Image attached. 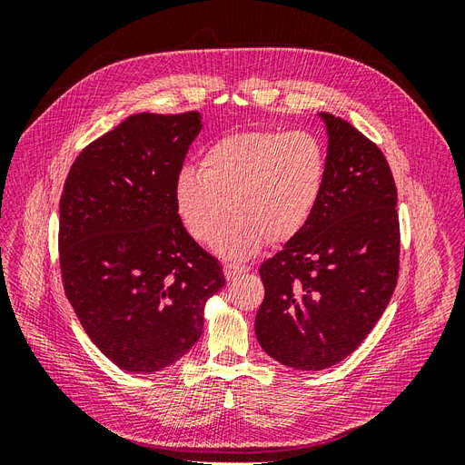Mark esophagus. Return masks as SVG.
I'll return each mask as SVG.
<instances>
[{"instance_id": "34e87169", "label": "esophagus", "mask_w": 465, "mask_h": 465, "mask_svg": "<svg viewBox=\"0 0 465 465\" xmlns=\"http://www.w3.org/2000/svg\"><path fill=\"white\" fill-rule=\"evenodd\" d=\"M248 270H250L248 265H241V263H227V265H224V277H227L229 281H232L234 277L246 273Z\"/></svg>"}]
</instances>
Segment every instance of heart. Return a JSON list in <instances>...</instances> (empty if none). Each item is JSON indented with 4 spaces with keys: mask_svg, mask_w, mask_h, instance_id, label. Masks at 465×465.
<instances>
[{
    "mask_svg": "<svg viewBox=\"0 0 465 465\" xmlns=\"http://www.w3.org/2000/svg\"><path fill=\"white\" fill-rule=\"evenodd\" d=\"M330 176L322 139L304 130H254L211 143L200 171L182 168L174 180V211L202 244L217 238L229 258H246L265 242L285 244L312 221Z\"/></svg>",
    "mask_w": 465,
    "mask_h": 465,
    "instance_id": "b5f03b06",
    "label": "heart"
}]
</instances>
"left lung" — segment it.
Instances as JSON below:
<instances>
[{
    "label": "left lung",
    "mask_w": 465,
    "mask_h": 465,
    "mask_svg": "<svg viewBox=\"0 0 465 465\" xmlns=\"http://www.w3.org/2000/svg\"><path fill=\"white\" fill-rule=\"evenodd\" d=\"M320 116L330 135L326 192L308 227L260 265L258 341L299 371L353 353L400 275L398 190L384 153L347 120Z\"/></svg>",
    "instance_id": "obj_1"
}]
</instances>
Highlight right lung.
<instances>
[{"label":"right lung","instance_id":"obj_1","mask_svg":"<svg viewBox=\"0 0 465 465\" xmlns=\"http://www.w3.org/2000/svg\"><path fill=\"white\" fill-rule=\"evenodd\" d=\"M200 112H142L83 149L60 200L65 297L91 341L130 372H157L200 340L219 262L174 211L173 188Z\"/></svg>","mask_w":465,"mask_h":465}]
</instances>
